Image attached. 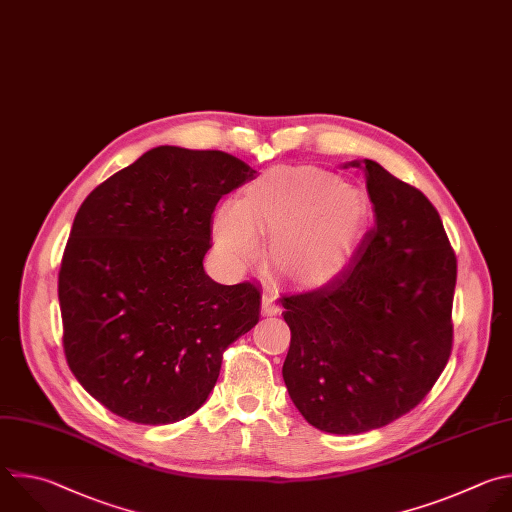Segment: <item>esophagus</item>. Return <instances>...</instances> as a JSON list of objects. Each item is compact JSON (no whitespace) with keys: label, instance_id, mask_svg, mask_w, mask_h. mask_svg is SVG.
I'll return each instance as SVG.
<instances>
[{"label":"esophagus","instance_id":"esophagus-1","mask_svg":"<svg viewBox=\"0 0 512 512\" xmlns=\"http://www.w3.org/2000/svg\"><path fill=\"white\" fill-rule=\"evenodd\" d=\"M261 311L265 315H277L279 313V305H277V297L273 293H265L261 299Z\"/></svg>","mask_w":512,"mask_h":512}]
</instances>
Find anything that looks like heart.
Masks as SVG:
<instances>
[{
    "instance_id": "1",
    "label": "heart",
    "mask_w": 512,
    "mask_h": 512,
    "mask_svg": "<svg viewBox=\"0 0 512 512\" xmlns=\"http://www.w3.org/2000/svg\"><path fill=\"white\" fill-rule=\"evenodd\" d=\"M368 221V201L319 168L271 170L241 203L223 205L215 237L235 259L259 251V231L271 235V261L289 283L317 287L342 271Z\"/></svg>"
}]
</instances>
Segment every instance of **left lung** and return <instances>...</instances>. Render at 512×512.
<instances>
[{
    "mask_svg": "<svg viewBox=\"0 0 512 512\" xmlns=\"http://www.w3.org/2000/svg\"><path fill=\"white\" fill-rule=\"evenodd\" d=\"M364 168L376 223L327 285L283 295V364L301 416L362 434L414 410L452 352L456 255L434 205L374 160Z\"/></svg>",
    "mask_w": 512,
    "mask_h": 512,
    "instance_id": "8db88e82",
    "label": "left lung"
}]
</instances>
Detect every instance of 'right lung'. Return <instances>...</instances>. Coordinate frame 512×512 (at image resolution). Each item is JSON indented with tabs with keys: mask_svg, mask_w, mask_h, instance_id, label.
<instances>
[{
	"mask_svg": "<svg viewBox=\"0 0 512 512\" xmlns=\"http://www.w3.org/2000/svg\"><path fill=\"white\" fill-rule=\"evenodd\" d=\"M255 173L221 150L158 146L80 205L58 275L64 354L116 416H191L223 352L259 321V285H221L203 267L217 203Z\"/></svg>",
	"mask_w": 512,
	"mask_h": 512,
	"instance_id": "right-lung-1",
	"label": "right lung"
}]
</instances>
